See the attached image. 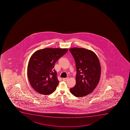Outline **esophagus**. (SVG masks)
<instances>
[{"label": "esophagus", "mask_w": 130, "mask_h": 130, "mask_svg": "<svg viewBox=\"0 0 130 130\" xmlns=\"http://www.w3.org/2000/svg\"><path fill=\"white\" fill-rule=\"evenodd\" d=\"M68 77H67V78H63V81H67L68 79Z\"/></svg>", "instance_id": "esophagus-1"}]
</instances>
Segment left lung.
<instances>
[{
    "label": "left lung",
    "instance_id": "8db88e82",
    "mask_svg": "<svg viewBox=\"0 0 130 130\" xmlns=\"http://www.w3.org/2000/svg\"><path fill=\"white\" fill-rule=\"evenodd\" d=\"M75 61L76 84L70 89L76 97L85 96L96 88L100 79L101 67L98 56L91 50L83 48L70 49Z\"/></svg>",
    "mask_w": 130,
    "mask_h": 130
}]
</instances>
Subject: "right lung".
Masks as SVG:
<instances>
[{"label":"right lung","mask_w":130,"mask_h":130,"mask_svg":"<svg viewBox=\"0 0 130 130\" xmlns=\"http://www.w3.org/2000/svg\"><path fill=\"white\" fill-rule=\"evenodd\" d=\"M68 49L46 48L35 52L29 61L27 76L32 88L39 94L53 93L59 81L54 69L55 63Z\"/></svg>","instance_id":"right-lung-1"}]
</instances>
